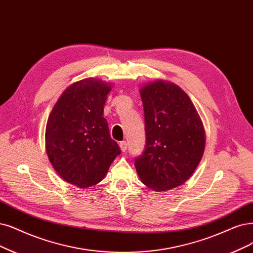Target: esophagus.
Returning <instances> with one entry per match:
<instances>
[{
	"label": "esophagus",
	"instance_id": "obj_1",
	"mask_svg": "<svg viewBox=\"0 0 253 253\" xmlns=\"http://www.w3.org/2000/svg\"><path fill=\"white\" fill-rule=\"evenodd\" d=\"M120 147H121V150L125 152L127 150V142L126 141H122L120 142Z\"/></svg>",
	"mask_w": 253,
	"mask_h": 253
}]
</instances>
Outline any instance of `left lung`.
I'll return each mask as SVG.
<instances>
[{
	"mask_svg": "<svg viewBox=\"0 0 253 253\" xmlns=\"http://www.w3.org/2000/svg\"><path fill=\"white\" fill-rule=\"evenodd\" d=\"M146 145L134 158L142 182L168 191L190 178L204 151L202 121L189 96L170 82L158 80L141 89Z\"/></svg>",
	"mask_w": 253,
	"mask_h": 253,
	"instance_id": "left-lung-1",
	"label": "left lung"
}]
</instances>
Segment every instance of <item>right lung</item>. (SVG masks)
I'll list each match as a JSON object with an SVG mask.
<instances>
[{
  "label": "right lung",
  "mask_w": 253,
  "mask_h": 253,
  "mask_svg": "<svg viewBox=\"0 0 253 253\" xmlns=\"http://www.w3.org/2000/svg\"><path fill=\"white\" fill-rule=\"evenodd\" d=\"M110 85L84 79L63 91L49 116L45 147L62 179L79 188L100 182L121 153L103 117Z\"/></svg>",
  "instance_id": "add662e5"
}]
</instances>
